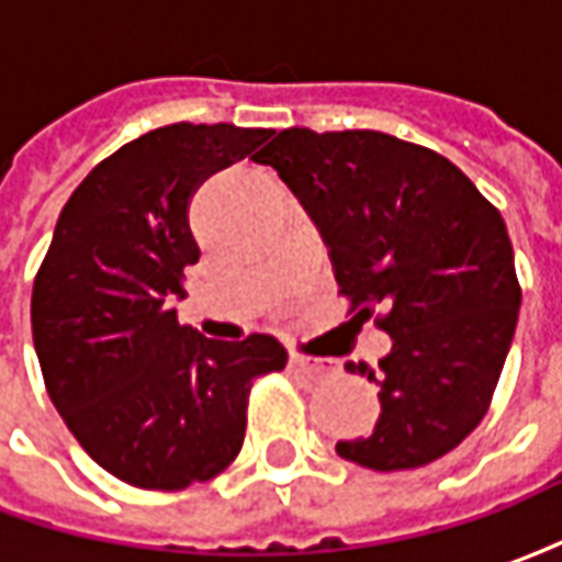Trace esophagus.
Listing matches in <instances>:
<instances>
[{
	"label": "esophagus",
	"mask_w": 562,
	"mask_h": 562,
	"mask_svg": "<svg viewBox=\"0 0 562 562\" xmlns=\"http://www.w3.org/2000/svg\"><path fill=\"white\" fill-rule=\"evenodd\" d=\"M289 367H292V370H297V373H304V376H310V379H325L330 370H334V367H330V361H325V358H306V355H301V352L289 355Z\"/></svg>",
	"instance_id": "esophagus-1"
}]
</instances>
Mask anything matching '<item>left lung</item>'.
Masks as SVG:
<instances>
[{"label":"left lung","mask_w":562,"mask_h":562,"mask_svg":"<svg viewBox=\"0 0 562 562\" xmlns=\"http://www.w3.org/2000/svg\"><path fill=\"white\" fill-rule=\"evenodd\" d=\"M304 204L355 318L391 337L373 434L337 454L379 472L418 470L458 448L491 406L520 310L499 210L458 165L385 132L282 128L258 156Z\"/></svg>","instance_id":"obj_1"}]
</instances>
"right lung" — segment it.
Returning <instances> with one entry per match:
<instances>
[{"mask_svg": "<svg viewBox=\"0 0 562 562\" xmlns=\"http://www.w3.org/2000/svg\"><path fill=\"white\" fill-rule=\"evenodd\" d=\"M273 132L173 123L99 161L59 213L32 285L44 385L83 451L120 482L183 491L244 446L258 376L289 355L268 334L222 342L177 322L198 261L189 201Z\"/></svg>", "mask_w": 562, "mask_h": 562, "instance_id": "add662e5", "label": "right lung"}]
</instances>
